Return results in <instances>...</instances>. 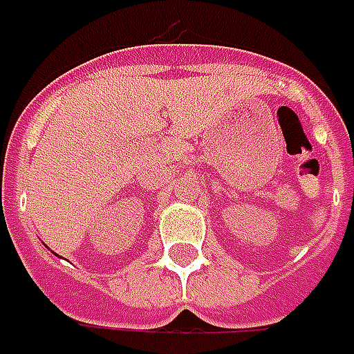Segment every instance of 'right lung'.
<instances>
[{
  "label": "right lung",
  "instance_id": "add662e5",
  "mask_svg": "<svg viewBox=\"0 0 354 354\" xmlns=\"http://www.w3.org/2000/svg\"><path fill=\"white\" fill-rule=\"evenodd\" d=\"M52 253H54V251H52ZM54 255H56V253H54Z\"/></svg>",
  "mask_w": 354,
  "mask_h": 354
}]
</instances>
